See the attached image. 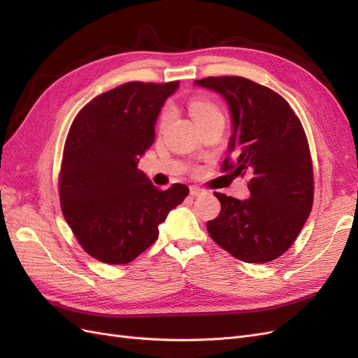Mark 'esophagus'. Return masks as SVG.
I'll list each match as a JSON object with an SVG mask.
<instances>
[{
	"label": "esophagus",
	"mask_w": 358,
	"mask_h": 358,
	"mask_svg": "<svg viewBox=\"0 0 358 358\" xmlns=\"http://www.w3.org/2000/svg\"><path fill=\"white\" fill-rule=\"evenodd\" d=\"M189 192H191L192 197H199V196H203L204 189H201V188H199V187H191Z\"/></svg>",
	"instance_id": "1"
}]
</instances>
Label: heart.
Returning <instances> with one entry per match:
<instances>
[{
  "label": "heart",
  "mask_w": 358,
  "mask_h": 358,
  "mask_svg": "<svg viewBox=\"0 0 358 358\" xmlns=\"http://www.w3.org/2000/svg\"><path fill=\"white\" fill-rule=\"evenodd\" d=\"M188 109H189V113H191L194 122H196V124L204 121V119H208V117H210L213 115H218L220 113L218 107H216L213 103H210L208 100H203V99L192 100L189 103V106H188ZM167 116H169L167 112L162 113L161 122H164L166 119H167Z\"/></svg>",
  "instance_id": "heart-1"
}]
</instances>
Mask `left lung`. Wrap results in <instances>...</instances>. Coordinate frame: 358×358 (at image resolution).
Returning a JSON list of instances; mask_svg holds the SVG:
<instances>
[{"label":"left lung","mask_w":358,"mask_h":358,"mask_svg":"<svg viewBox=\"0 0 358 358\" xmlns=\"http://www.w3.org/2000/svg\"><path fill=\"white\" fill-rule=\"evenodd\" d=\"M229 104L230 158L222 170L249 176L248 200L215 192L221 213L208 222L212 239L246 263H267L296 241L312 209L313 173L308 140L289 104L239 76L194 82Z\"/></svg>","instance_id":"obj_1"}]
</instances>
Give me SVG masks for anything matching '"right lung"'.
I'll list each match as a JSON object with an SVG mask.
<instances>
[{"instance_id": "right-lung-1", "label": "right lung", "mask_w": 358, "mask_h": 358, "mask_svg": "<svg viewBox=\"0 0 358 358\" xmlns=\"http://www.w3.org/2000/svg\"><path fill=\"white\" fill-rule=\"evenodd\" d=\"M179 82H129L86 104L64 148L62 213L82 248L107 264H127L158 239V225L188 196L175 183L157 189L137 164Z\"/></svg>"}]
</instances>
